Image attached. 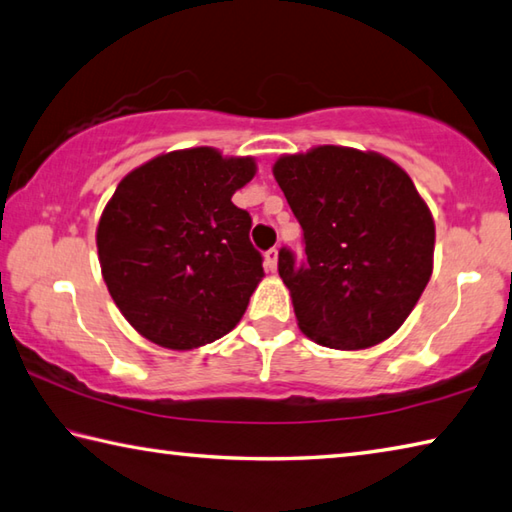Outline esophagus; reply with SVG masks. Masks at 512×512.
<instances>
[{
	"label": "esophagus",
	"instance_id": "1",
	"mask_svg": "<svg viewBox=\"0 0 512 512\" xmlns=\"http://www.w3.org/2000/svg\"><path fill=\"white\" fill-rule=\"evenodd\" d=\"M277 255H280V253H277V248H271V250H266V268H268V271H271V273H275L277 271Z\"/></svg>",
	"mask_w": 512,
	"mask_h": 512
}]
</instances>
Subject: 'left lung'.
<instances>
[{"label": "left lung", "mask_w": 512, "mask_h": 512, "mask_svg": "<svg viewBox=\"0 0 512 512\" xmlns=\"http://www.w3.org/2000/svg\"><path fill=\"white\" fill-rule=\"evenodd\" d=\"M304 230L306 262L280 250L297 327L322 347L356 351L387 340L425 291L434 219L401 165L378 152L320 145L273 165Z\"/></svg>", "instance_id": "8db88e82"}]
</instances>
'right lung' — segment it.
<instances>
[{"instance_id": "add662e5", "label": "right lung", "mask_w": 512, "mask_h": 512, "mask_svg": "<svg viewBox=\"0 0 512 512\" xmlns=\"http://www.w3.org/2000/svg\"><path fill=\"white\" fill-rule=\"evenodd\" d=\"M253 156L190 147L129 172L102 210V280L125 320L154 345L188 351L237 327L262 282L253 219L232 194L253 179Z\"/></svg>"}]
</instances>
